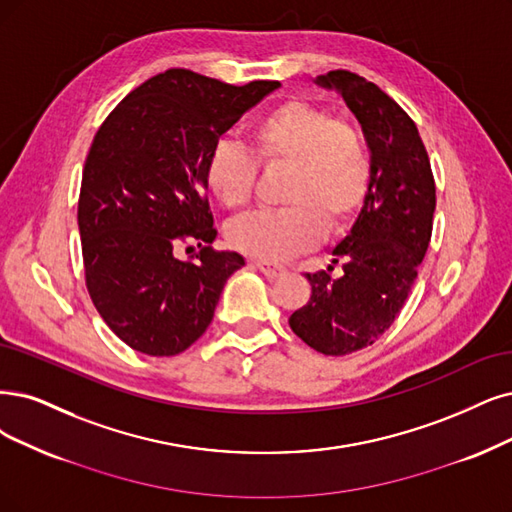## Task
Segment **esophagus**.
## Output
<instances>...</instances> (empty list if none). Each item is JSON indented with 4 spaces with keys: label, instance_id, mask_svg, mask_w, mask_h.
Masks as SVG:
<instances>
[{
    "label": "esophagus",
    "instance_id": "obj_1",
    "mask_svg": "<svg viewBox=\"0 0 512 512\" xmlns=\"http://www.w3.org/2000/svg\"><path fill=\"white\" fill-rule=\"evenodd\" d=\"M253 266H255L259 272L266 274L270 280H276V278H280V276H285V274H287V268H285V266H280V263H276V261L255 259V261H253Z\"/></svg>",
    "mask_w": 512,
    "mask_h": 512
}]
</instances>
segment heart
Listing matches in <instances>:
<instances>
[{"instance_id":"obj_1","label":"heart","mask_w":512,"mask_h":512,"mask_svg":"<svg viewBox=\"0 0 512 512\" xmlns=\"http://www.w3.org/2000/svg\"><path fill=\"white\" fill-rule=\"evenodd\" d=\"M253 154L217 139L204 156V183L230 211L249 206L259 164H285L282 187L289 206L259 211L227 227L234 249L263 261L293 257L325 238L327 225L344 232L361 211L371 187V156L358 128L308 101H285L251 130Z\"/></svg>"}]
</instances>
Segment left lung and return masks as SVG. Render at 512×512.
Here are the masks:
<instances>
[{
  "instance_id": "left-lung-1",
  "label": "left lung",
  "mask_w": 512,
  "mask_h": 512,
  "mask_svg": "<svg viewBox=\"0 0 512 512\" xmlns=\"http://www.w3.org/2000/svg\"><path fill=\"white\" fill-rule=\"evenodd\" d=\"M363 126L371 156V187L348 236L331 251L343 266L306 274L310 301L291 314L297 337L327 356L371 346L405 306L418 278L437 206L434 179L418 126L373 82L344 69L318 75Z\"/></svg>"
}]
</instances>
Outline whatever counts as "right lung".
Masks as SVG:
<instances>
[{
	"label": "right lung",
	"instance_id": "right-lung-1",
	"mask_svg": "<svg viewBox=\"0 0 512 512\" xmlns=\"http://www.w3.org/2000/svg\"><path fill=\"white\" fill-rule=\"evenodd\" d=\"M280 82L232 86L168 69L118 103L94 135L78 202L86 287L126 346L175 356L211 325L242 255L215 251L204 156ZM198 241L192 260L181 243ZM192 246H187V251Z\"/></svg>",
	"mask_w": 512,
	"mask_h": 512
}]
</instances>
